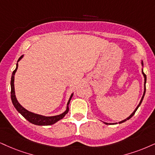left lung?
<instances>
[{
    "label": "left lung",
    "instance_id": "left-lung-1",
    "mask_svg": "<svg viewBox=\"0 0 155 155\" xmlns=\"http://www.w3.org/2000/svg\"><path fill=\"white\" fill-rule=\"evenodd\" d=\"M141 64H142V73L143 76H144V93H143V95H142V99H141V101H140V102H139V105H138V106H137V108H135V110H134L132 114H131V115L129 116V117H127V118H126V119H124V120H123V121H119V122H118V123H119V124H121V123H123V122H125V121H127V120L130 119V118H131V117H132V116H133L134 115L135 112L137 111V110L138 109V108H139V107L140 106V105H141V104H142V101H143V98H144V97L145 92H146V83H147V75H146V74H145L144 73V72H143V67H144V64H143V61H142V60H141ZM104 123L105 124H107V125H108V124H117V123H106V122H104Z\"/></svg>",
    "mask_w": 155,
    "mask_h": 155
}]
</instances>
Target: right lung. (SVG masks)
I'll use <instances>...</instances> for the list:
<instances>
[{
	"label": "right lung",
	"instance_id": "obj_1",
	"mask_svg": "<svg viewBox=\"0 0 155 155\" xmlns=\"http://www.w3.org/2000/svg\"><path fill=\"white\" fill-rule=\"evenodd\" d=\"M24 57V55L21 56L20 58L18 59V61H17L16 64V68L14 70V71L13 72L12 75H11V101H12L13 105L14 106L15 108L18 110V113H20L21 115L24 116V117L26 118L27 121H28L30 123L35 124V125L38 126H49V125H52L57 122L60 120L62 119L64 117V116L68 114L69 111V104H70V100H71L72 95H73V93H72L71 95H70V98H69L68 104H67V108L66 110H64L62 114H60V115L57 116H45L40 115V114H34L33 112L28 111V110H26V108H24L21 105L18 103V101H17V98L16 97V94H15V88H14V76L15 74H16L17 69H18V62L20 61Z\"/></svg>",
	"mask_w": 155,
	"mask_h": 155
}]
</instances>
